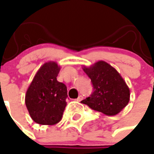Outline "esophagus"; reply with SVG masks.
<instances>
[{"mask_svg":"<svg viewBox=\"0 0 154 154\" xmlns=\"http://www.w3.org/2000/svg\"><path fill=\"white\" fill-rule=\"evenodd\" d=\"M82 95H79V96H78V98H77V99H76V101H77V102H80V101H82Z\"/></svg>","mask_w":154,"mask_h":154,"instance_id":"obj_1","label":"esophagus"}]
</instances>
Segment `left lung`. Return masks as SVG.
Wrapping results in <instances>:
<instances>
[{
    "instance_id": "8db88e82",
    "label": "left lung",
    "mask_w": 154,
    "mask_h": 154,
    "mask_svg": "<svg viewBox=\"0 0 154 154\" xmlns=\"http://www.w3.org/2000/svg\"><path fill=\"white\" fill-rule=\"evenodd\" d=\"M93 86V93L81 103L108 116L118 114L130 100V89L113 67L104 61H98L90 67H83Z\"/></svg>"
}]
</instances>
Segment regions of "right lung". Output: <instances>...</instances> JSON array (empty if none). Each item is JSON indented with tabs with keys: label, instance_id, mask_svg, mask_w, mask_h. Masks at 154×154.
<instances>
[{
	"label": "right lung",
	"instance_id": "add662e5",
	"mask_svg": "<svg viewBox=\"0 0 154 154\" xmlns=\"http://www.w3.org/2000/svg\"><path fill=\"white\" fill-rule=\"evenodd\" d=\"M60 67L45 63L39 68L25 95V103L32 119L41 125H54L62 119L67 105V86L57 81Z\"/></svg>",
	"mask_w": 154,
	"mask_h": 154
}]
</instances>
